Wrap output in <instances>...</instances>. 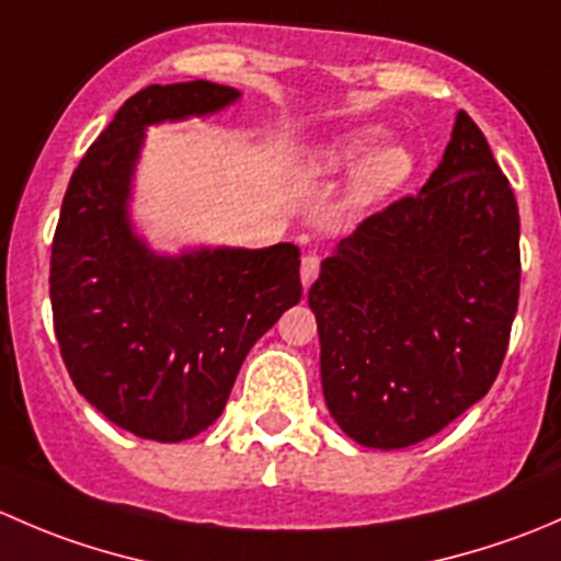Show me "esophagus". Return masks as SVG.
I'll return each mask as SVG.
<instances>
[{"instance_id": "esophagus-1", "label": "esophagus", "mask_w": 561, "mask_h": 561, "mask_svg": "<svg viewBox=\"0 0 561 561\" xmlns=\"http://www.w3.org/2000/svg\"><path fill=\"white\" fill-rule=\"evenodd\" d=\"M320 265H322V260L317 257V254H304V257H301V282H304V287H309L317 279V274H320Z\"/></svg>"}]
</instances>
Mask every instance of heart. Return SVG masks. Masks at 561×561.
<instances>
[{
    "instance_id": "heart-1",
    "label": "heart",
    "mask_w": 561,
    "mask_h": 561,
    "mask_svg": "<svg viewBox=\"0 0 561 561\" xmlns=\"http://www.w3.org/2000/svg\"><path fill=\"white\" fill-rule=\"evenodd\" d=\"M382 129H360V133L347 135V138H339L328 146L320 154V165L325 171H342V168H353L355 162L363 160L369 150L373 154L366 161L355 168L353 175V201L358 203H371L380 201V197L390 195L393 190H399L407 179H410L412 165V151L401 144L380 146Z\"/></svg>"
}]
</instances>
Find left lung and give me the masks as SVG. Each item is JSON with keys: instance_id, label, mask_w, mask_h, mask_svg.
<instances>
[{"instance_id": "left-lung-1", "label": "left lung", "mask_w": 561, "mask_h": 561, "mask_svg": "<svg viewBox=\"0 0 561 561\" xmlns=\"http://www.w3.org/2000/svg\"><path fill=\"white\" fill-rule=\"evenodd\" d=\"M518 287L516 195L461 111L423 190L366 217L309 290L333 421L380 450L443 432L494 386Z\"/></svg>"}]
</instances>
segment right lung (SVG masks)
<instances>
[{"mask_svg":"<svg viewBox=\"0 0 561 561\" xmlns=\"http://www.w3.org/2000/svg\"><path fill=\"white\" fill-rule=\"evenodd\" d=\"M236 98L211 81L133 94L78 162L50 247L54 331L78 393L157 443L195 437L222 415L252 344L304 293L293 244L157 257L129 230V175L146 124Z\"/></svg>","mask_w":561,"mask_h":561,"instance_id":"right-lung-1","label":"right lung"}]
</instances>
